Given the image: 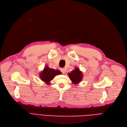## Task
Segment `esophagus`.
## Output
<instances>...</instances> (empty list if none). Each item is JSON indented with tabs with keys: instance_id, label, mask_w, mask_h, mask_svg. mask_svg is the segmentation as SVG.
Returning a JSON list of instances; mask_svg holds the SVG:
<instances>
[{
	"instance_id": "1",
	"label": "esophagus",
	"mask_w": 127,
	"mask_h": 127,
	"mask_svg": "<svg viewBox=\"0 0 127 127\" xmlns=\"http://www.w3.org/2000/svg\"><path fill=\"white\" fill-rule=\"evenodd\" d=\"M61 71L63 73V74H65V72H66L65 69H64V68H61Z\"/></svg>"
}]
</instances>
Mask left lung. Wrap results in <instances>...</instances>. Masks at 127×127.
Wrapping results in <instances>:
<instances>
[{
    "instance_id": "obj_1",
    "label": "left lung",
    "mask_w": 127,
    "mask_h": 127,
    "mask_svg": "<svg viewBox=\"0 0 127 127\" xmlns=\"http://www.w3.org/2000/svg\"><path fill=\"white\" fill-rule=\"evenodd\" d=\"M68 75L72 83L75 84H77L80 82H81L83 78L82 71L80 70V69L77 67H76L74 70H72L70 72H69Z\"/></svg>"
}]
</instances>
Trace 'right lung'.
<instances>
[{
	"mask_svg": "<svg viewBox=\"0 0 127 127\" xmlns=\"http://www.w3.org/2000/svg\"><path fill=\"white\" fill-rule=\"evenodd\" d=\"M62 74V72L57 69L50 68L48 66H46L43 70L40 72L39 77L42 80L47 84L49 85L50 81L56 75Z\"/></svg>",
	"mask_w": 127,
	"mask_h": 127,
	"instance_id": "add662e5",
	"label": "right lung"
}]
</instances>
